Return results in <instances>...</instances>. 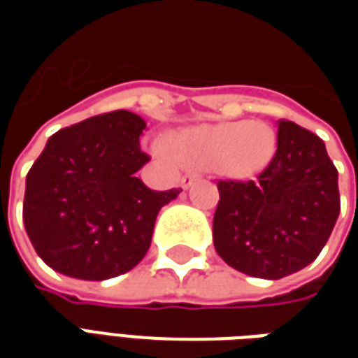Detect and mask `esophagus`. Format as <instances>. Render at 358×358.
Returning <instances> with one entry per match:
<instances>
[{
  "label": "esophagus",
  "mask_w": 358,
  "mask_h": 358,
  "mask_svg": "<svg viewBox=\"0 0 358 358\" xmlns=\"http://www.w3.org/2000/svg\"><path fill=\"white\" fill-rule=\"evenodd\" d=\"M197 180H199V174H195V172H187V174L182 176V187H189L194 182H197Z\"/></svg>",
  "instance_id": "obj_1"
}]
</instances>
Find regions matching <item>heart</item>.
<instances>
[{
  "label": "heart",
  "instance_id": "b5f03b06",
  "mask_svg": "<svg viewBox=\"0 0 358 358\" xmlns=\"http://www.w3.org/2000/svg\"><path fill=\"white\" fill-rule=\"evenodd\" d=\"M274 145L270 126L251 120L187 128L174 136L166 149L186 166L218 169L226 176L243 178L268 164Z\"/></svg>",
  "mask_w": 358,
  "mask_h": 358
}]
</instances>
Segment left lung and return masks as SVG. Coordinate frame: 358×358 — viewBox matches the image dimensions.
Returning <instances> with one entry per match:
<instances>
[{
	"mask_svg": "<svg viewBox=\"0 0 358 358\" xmlns=\"http://www.w3.org/2000/svg\"><path fill=\"white\" fill-rule=\"evenodd\" d=\"M215 249L248 276L280 280L320 255L338 220V171L324 141L278 120V145L255 180H218Z\"/></svg>",
	"mask_w": 358,
	"mask_h": 358,
	"instance_id": "obj_1",
	"label": "left lung"
}]
</instances>
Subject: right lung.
Here are the masks:
<instances>
[{
	"label": "right lung",
	"mask_w": 358,
	"mask_h": 358,
	"mask_svg": "<svg viewBox=\"0 0 358 358\" xmlns=\"http://www.w3.org/2000/svg\"><path fill=\"white\" fill-rule=\"evenodd\" d=\"M145 120L130 110L95 115L51 136L27 174L24 228L36 253L78 280L120 276L148 253L155 218L180 187L149 189L136 172Z\"/></svg>",
	"instance_id": "1"
}]
</instances>
